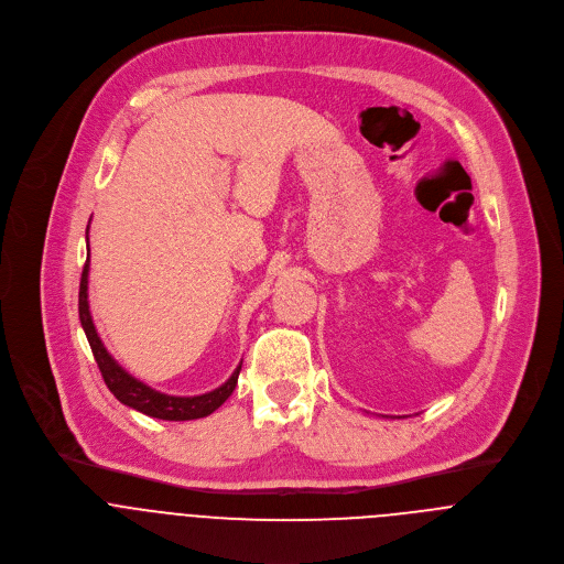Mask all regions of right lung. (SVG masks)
<instances>
[{"mask_svg":"<svg viewBox=\"0 0 564 564\" xmlns=\"http://www.w3.org/2000/svg\"><path fill=\"white\" fill-rule=\"evenodd\" d=\"M89 228V226H87ZM89 250V248H87ZM87 274H89V254L87 261L83 265V274H80V288H78V318L83 325V332L87 336V343L91 347L94 360L100 369V376L107 384V389L113 393V398L118 402H122L129 409H135L149 417H158V420H166V422H186V420H199L210 415L213 411H217L235 391L237 387V378L241 371V365L235 369V373L215 391L204 393V395H195V398H177V395H166L160 393L151 387H147L144 382L135 380L133 376H129L105 349L102 340L98 338V332L94 327L91 314H89V303H87Z\"/></svg>","mask_w":564,"mask_h":564,"instance_id":"right-lung-1","label":"right lung"}]
</instances>
